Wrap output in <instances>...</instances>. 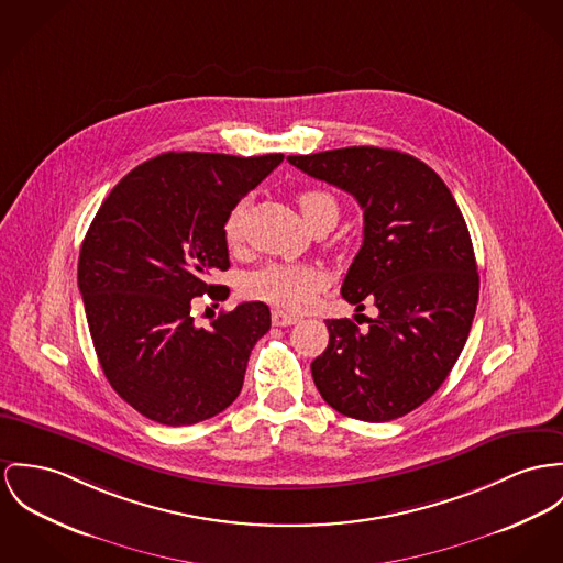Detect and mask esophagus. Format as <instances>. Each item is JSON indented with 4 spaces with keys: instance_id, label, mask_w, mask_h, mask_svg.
<instances>
[{
    "instance_id": "esophagus-1",
    "label": "esophagus",
    "mask_w": 563,
    "mask_h": 563,
    "mask_svg": "<svg viewBox=\"0 0 563 563\" xmlns=\"http://www.w3.org/2000/svg\"><path fill=\"white\" fill-rule=\"evenodd\" d=\"M298 321H300L298 314H289V312H283V310H272V323L274 325L285 328V325H294Z\"/></svg>"
}]
</instances>
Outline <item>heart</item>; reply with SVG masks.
<instances>
[{"label": "heart", "mask_w": 563, "mask_h": 563, "mask_svg": "<svg viewBox=\"0 0 563 563\" xmlns=\"http://www.w3.org/2000/svg\"><path fill=\"white\" fill-rule=\"evenodd\" d=\"M298 206L306 224L317 222L319 218H339V203L334 195L328 190L310 188L298 195ZM246 203L233 206V210L224 218V240L229 244H238L244 233ZM323 280L319 272L306 265L294 263H267L244 280V294L253 300L272 303L285 310H303L317 298Z\"/></svg>", "instance_id": "b5f03b06"}]
</instances>
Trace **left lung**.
I'll return each instance as SVG.
<instances>
[{
	"label": "left lung",
	"mask_w": 563,
	"mask_h": 563,
	"mask_svg": "<svg viewBox=\"0 0 563 563\" xmlns=\"http://www.w3.org/2000/svg\"><path fill=\"white\" fill-rule=\"evenodd\" d=\"M287 161L364 210V240L341 294L357 312L364 300L379 310L366 330L325 321L330 343L310 364L314 386L343 416L396 420L433 396L470 336L479 278L465 218L443 179L398 150L362 145Z\"/></svg>",
	"instance_id": "left-lung-1"
}]
</instances>
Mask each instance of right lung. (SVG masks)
Listing matches in <instances>:
<instances>
[{
    "instance_id": "obj_1",
    "label": "right lung",
    "mask_w": 563,
    "mask_h": 563,
    "mask_svg": "<svg viewBox=\"0 0 563 563\" xmlns=\"http://www.w3.org/2000/svg\"><path fill=\"white\" fill-rule=\"evenodd\" d=\"M283 154L167 152L132 169L104 199L79 255V289L102 373L141 416L188 427L227 409L244 384L269 308L244 302L197 328L192 298L229 267L224 218Z\"/></svg>"
}]
</instances>
